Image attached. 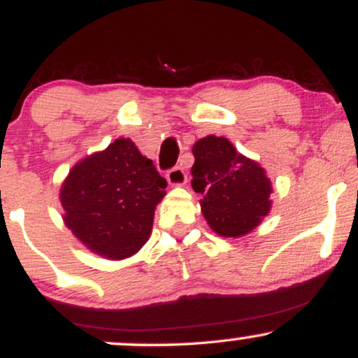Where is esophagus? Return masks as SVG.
Here are the masks:
<instances>
[{
    "label": "esophagus",
    "instance_id": "obj_1",
    "mask_svg": "<svg viewBox=\"0 0 358 358\" xmlns=\"http://www.w3.org/2000/svg\"><path fill=\"white\" fill-rule=\"evenodd\" d=\"M166 180L171 187H185L187 185V173L180 166H175L166 171Z\"/></svg>",
    "mask_w": 358,
    "mask_h": 358
}]
</instances>
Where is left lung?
Listing matches in <instances>:
<instances>
[{
    "label": "left lung",
    "instance_id": "8db88e82",
    "mask_svg": "<svg viewBox=\"0 0 358 358\" xmlns=\"http://www.w3.org/2000/svg\"><path fill=\"white\" fill-rule=\"evenodd\" d=\"M192 153V187L203 195L200 208L212 231L234 239L252 232L271 210L273 185L264 168L215 134L199 139Z\"/></svg>",
    "mask_w": 358,
    "mask_h": 358
}]
</instances>
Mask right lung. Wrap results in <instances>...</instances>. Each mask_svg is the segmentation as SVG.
<instances>
[{"mask_svg": "<svg viewBox=\"0 0 358 358\" xmlns=\"http://www.w3.org/2000/svg\"><path fill=\"white\" fill-rule=\"evenodd\" d=\"M166 180L129 138H119L69 171L60 187L64 222L89 250L110 261L146 244Z\"/></svg>", "mask_w": 358, "mask_h": 358, "instance_id": "1", "label": "right lung"}]
</instances>
